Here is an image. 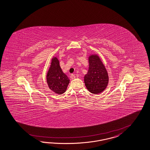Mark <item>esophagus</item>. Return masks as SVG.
<instances>
[{"instance_id": "1", "label": "esophagus", "mask_w": 150, "mask_h": 150, "mask_svg": "<svg viewBox=\"0 0 150 150\" xmlns=\"http://www.w3.org/2000/svg\"><path fill=\"white\" fill-rule=\"evenodd\" d=\"M70 77H71V80H74V79H75L76 78V76L74 74H71V76H70Z\"/></svg>"}]
</instances>
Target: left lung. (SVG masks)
Masks as SVG:
<instances>
[{"instance_id": "obj_1", "label": "left lung", "mask_w": 150, "mask_h": 150, "mask_svg": "<svg viewBox=\"0 0 150 150\" xmlns=\"http://www.w3.org/2000/svg\"><path fill=\"white\" fill-rule=\"evenodd\" d=\"M88 63V70L84 76L85 85L91 93L99 94L103 92L108 85V73L97 54L89 56Z\"/></svg>"}]
</instances>
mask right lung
Returning a JSON list of instances; mask_svg holds the SVG:
<instances>
[{
	"instance_id": "add662e5",
	"label": "right lung",
	"mask_w": 150,
	"mask_h": 150,
	"mask_svg": "<svg viewBox=\"0 0 150 150\" xmlns=\"http://www.w3.org/2000/svg\"><path fill=\"white\" fill-rule=\"evenodd\" d=\"M46 81L50 89L57 94L64 93L67 89L70 80L63 72L56 57H53L51 59L46 75Z\"/></svg>"
}]
</instances>
